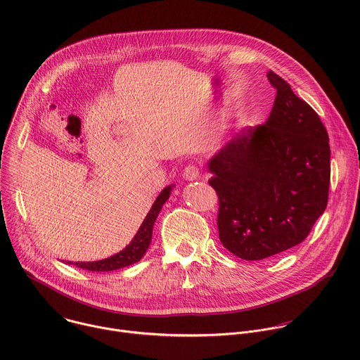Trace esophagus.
Instances as JSON below:
<instances>
[{
  "label": "esophagus",
  "instance_id": "34e87169",
  "mask_svg": "<svg viewBox=\"0 0 360 360\" xmlns=\"http://www.w3.org/2000/svg\"><path fill=\"white\" fill-rule=\"evenodd\" d=\"M199 168L195 164H189L184 169V178L186 181H196L199 178Z\"/></svg>",
  "mask_w": 360,
  "mask_h": 360
}]
</instances>
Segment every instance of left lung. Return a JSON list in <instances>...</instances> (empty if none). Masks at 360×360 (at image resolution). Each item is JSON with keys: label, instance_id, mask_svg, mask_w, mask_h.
I'll return each mask as SVG.
<instances>
[{"label": "left lung", "instance_id": "1", "mask_svg": "<svg viewBox=\"0 0 360 360\" xmlns=\"http://www.w3.org/2000/svg\"><path fill=\"white\" fill-rule=\"evenodd\" d=\"M266 75L276 88L268 120L236 133L207 162L220 241L245 261L300 244L328 202V133L282 77Z\"/></svg>", "mask_w": 360, "mask_h": 360}]
</instances>
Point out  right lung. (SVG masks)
Here are the masks:
<instances>
[{"mask_svg": "<svg viewBox=\"0 0 360 360\" xmlns=\"http://www.w3.org/2000/svg\"><path fill=\"white\" fill-rule=\"evenodd\" d=\"M172 188H174V185H169L161 191V193L153 203L150 212L147 213L146 219L143 220L134 238L130 241V244L124 250H122L120 252H117L109 258L101 259V261H94V262H70V261H67V264L74 265L81 269L92 271V272H109V271H116V269H120V268H124V266L139 262L143 258V255L146 254V251L151 243L153 227H154L155 219L160 214L162 205L168 200Z\"/></svg>", "mask_w": 360, "mask_h": 360, "instance_id": "obj_1", "label": "right lung"}]
</instances>
